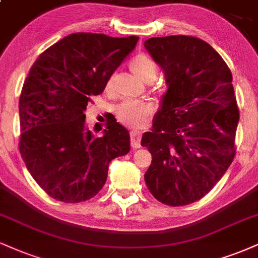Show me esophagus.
<instances>
[{
	"label": "esophagus",
	"instance_id": "34e87169",
	"mask_svg": "<svg viewBox=\"0 0 258 258\" xmlns=\"http://www.w3.org/2000/svg\"><path fill=\"white\" fill-rule=\"evenodd\" d=\"M131 145L133 149L141 148V141H142V132L137 131V130H133L131 131Z\"/></svg>",
	"mask_w": 258,
	"mask_h": 258
}]
</instances>
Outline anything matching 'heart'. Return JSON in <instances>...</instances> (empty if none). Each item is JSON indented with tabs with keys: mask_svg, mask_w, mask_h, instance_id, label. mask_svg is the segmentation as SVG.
I'll list each match as a JSON object with an SVG mask.
<instances>
[{
	"mask_svg": "<svg viewBox=\"0 0 258 258\" xmlns=\"http://www.w3.org/2000/svg\"><path fill=\"white\" fill-rule=\"evenodd\" d=\"M132 72L144 82L155 79L157 74V67L154 60L148 55H138L131 62ZM111 80L107 83V88L110 86ZM153 113V105L147 101H126L117 108V119L127 126L137 127L144 123L147 117Z\"/></svg>",
	"mask_w": 258,
	"mask_h": 258,
	"instance_id": "1",
	"label": "heart"
}]
</instances>
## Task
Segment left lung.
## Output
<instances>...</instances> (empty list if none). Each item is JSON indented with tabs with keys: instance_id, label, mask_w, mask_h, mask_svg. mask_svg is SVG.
<instances>
[{
	"instance_id": "left-lung-1",
	"label": "left lung",
	"mask_w": 258,
	"mask_h": 258,
	"mask_svg": "<svg viewBox=\"0 0 258 258\" xmlns=\"http://www.w3.org/2000/svg\"><path fill=\"white\" fill-rule=\"evenodd\" d=\"M144 46L168 86L153 131L142 137L153 156L145 184L161 203L186 206L206 196L233 161L239 110L232 73L200 38L156 37Z\"/></svg>"
}]
</instances>
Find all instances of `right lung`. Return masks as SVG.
Masks as SVG:
<instances>
[{"instance_id": "add662e5", "label": "right lung", "mask_w": 258, "mask_h": 258, "mask_svg": "<svg viewBox=\"0 0 258 258\" xmlns=\"http://www.w3.org/2000/svg\"><path fill=\"white\" fill-rule=\"evenodd\" d=\"M138 39L72 33L31 67L19 101V150L32 178L54 200L79 203L95 197L110 161L131 149L128 131L116 120L95 137L85 110Z\"/></svg>"}]
</instances>
